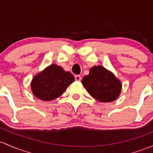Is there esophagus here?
I'll return each mask as SVG.
<instances>
[{
	"label": "esophagus",
	"mask_w": 153,
	"mask_h": 153,
	"mask_svg": "<svg viewBox=\"0 0 153 153\" xmlns=\"http://www.w3.org/2000/svg\"><path fill=\"white\" fill-rule=\"evenodd\" d=\"M75 79L76 81H80L81 80V76L80 75H76L75 76Z\"/></svg>",
	"instance_id": "1"
}]
</instances>
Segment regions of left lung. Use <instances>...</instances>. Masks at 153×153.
Segmentation results:
<instances>
[{
    "mask_svg": "<svg viewBox=\"0 0 153 153\" xmlns=\"http://www.w3.org/2000/svg\"><path fill=\"white\" fill-rule=\"evenodd\" d=\"M81 83L90 95L100 102H112L121 92V82L102 66L91 67L89 74L83 77Z\"/></svg>",
    "mask_w": 153,
    "mask_h": 153,
    "instance_id": "8db88e82",
    "label": "left lung"
}]
</instances>
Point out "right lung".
I'll return each instance as SVG.
<instances>
[{"mask_svg":"<svg viewBox=\"0 0 153 153\" xmlns=\"http://www.w3.org/2000/svg\"><path fill=\"white\" fill-rule=\"evenodd\" d=\"M75 78L62 67L51 64L34 76L30 83L33 95L44 101H51L62 95Z\"/></svg>","mask_w":153,"mask_h":153,"instance_id":"1","label":"right lung"}]
</instances>
